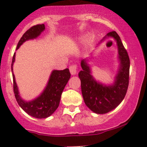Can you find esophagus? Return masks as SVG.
<instances>
[{
  "instance_id": "obj_1",
  "label": "esophagus",
  "mask_w": 147,
  "mask_h": 147,
  "mask_svg": "<svg viewBox=\"0 0 147 147\" xmlns=\"http://www.w3.org/2000/svg\"><path fill=\"white\" fill-rule=\"evenodd\" d=\"M69 72H70L71 75H74L77 73L78 72V65L76 64H74V65H72L71 66H69Z\"/></svg>"
}]
</instances>
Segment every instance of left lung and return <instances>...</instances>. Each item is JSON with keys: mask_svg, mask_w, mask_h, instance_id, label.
<instances>
[{"mask_svg": "<svg viewBox=\"0 0 147 147\" xmlns=\"http://www.w3.org/2000/svg\"><path fill=\"white\" fill-rule=\"evenodd\" d=\"M107 36L113 37L116 41L121 61L120 68L113 85H105L96 82L91 75L90 69L85 59L81 61L82 69L78 75L85 105L98 114H104L116 108L124 98L129 83L130 59L127 51L116 31L108 32L105 37Z\"/></svg>", "mask_w": 147, "mask_h": 147, "instance_id": "8db88e82", "label": "left lung"}]
</instances>
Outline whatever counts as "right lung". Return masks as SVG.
Listing matches in <instances>:
<instances>
[{"label": "right lung", "instance_id": "obj_1", "mask_svg": "<svg viewBox=\"0 0 147 147\" xmlns=\"http://www.w3.org/2000/svg\"><path fill=\"white\" fill-rule=\"evenodd\" d=\"M45 29V24H37L27 30L17 45L16 49L24 43L29 39H35ZM15 61V53L12 59L11 71H13V64ZM70 78L69 69L64 70H54L51 74L50 78L46 88L40 96L34 100L26 102L22 100L18 95V88L15 81V77L13 73V92L15 98L18 105L26 113L36 119H45L50 116L58 108L60 101L61 95Z\"/></svg>", "mask_w": 147, "mask_h": 147}]
</instances>
